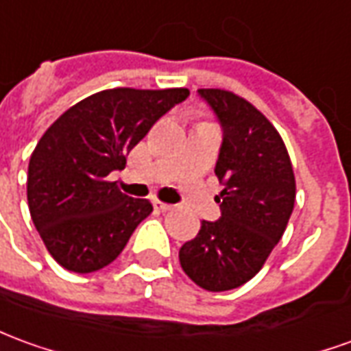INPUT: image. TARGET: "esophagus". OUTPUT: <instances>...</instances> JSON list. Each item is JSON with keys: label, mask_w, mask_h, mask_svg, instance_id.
Returning <instances> with one entry per match:
<instances>
[{"label": "esophagus", "mask_w": 351, "mask_h": 351, "mask_svg": "<svg viewBox=\"0 0 351 351\" xmlns=\"http://www.w3.org/2000/svg\"><path fill=\"white\" fill-rule=\"evenodd\" d=\"M154 207H156L158 210H171V209H173V205H169V203H163V201H159V199L154 201Z\"/></svg>", "instance_id": "1"}]
</instances>
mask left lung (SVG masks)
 <instances>
[{
	"label": "left lung",
	"instance_id": "8db88e82",
	"mask_svg": "<svg viewBox=\"0 0 351 351\" xmlns=\"http://www.w3.org/2000/svg\"><path fill=\"white\" fill-rule=\"evenodd\" d=\"M222 127L217 173L224 186L220 218L203 220L199 234L178 251L195 285L213 293L252 279L278 245L295 207L296 184L276 127L251 102L224 89H199Z\"/></svg>",
	"mask_w": 351,
	"mask_h": 351
}]
</instances>
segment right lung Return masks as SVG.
Here are the masks:
<instances>
[{
  "mask_svg": "<svg viewBox=\"0 0 351 351\" xmlns=\"http://www.w3.org/2000/svg\"><path fill=\"white\" fill-rule=\"evenodd\" d=\"M188 89L95 93L66 110L38 142L28 165V207L43 243L62 268L90 274L114 262L148 199L125 195L108 176Z\"/></svg>",
  "mask_w": 351,
  "mask_h": 351,
  "instance_id": "right-lung-1",
  "label": "right lung"
}]
</instances>
